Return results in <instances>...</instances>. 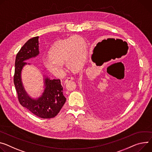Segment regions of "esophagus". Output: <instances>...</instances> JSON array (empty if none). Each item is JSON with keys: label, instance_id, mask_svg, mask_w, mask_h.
<instances>
[{"label": "esophagus", "instance_id": "obj_1", "mask_svg": "<svg viewBox=\"0 0 152 152\" xmlns=\"http://www.w3.org/2000/svg\"><path fill=\"white\" fill-rule=\"evenodd\" d=\"M74 79H75V78L73 76H70V77H67V79H66L65 82H64V84H66L67 82H70V81H72V80H73Z\"/></svg>", "mask_w": 152, "mask_h": 152}]
</instances>
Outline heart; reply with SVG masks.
Returning <instances> with one entry per match:
<instances>
[{
  "label": "heart",
  "instance_id": "b5f03b06",
  "mask_svg": "<svg viewBox=\"0 0 152 152\" xmlns=\"http://www.w3.org/2000/svg\"><path fill=\"white\" fill-rule=\"evenodd\" d=\"M87 51L86 40L79 36H72L54 44L49 56L43 59V63L50 72L62 77L65 73L64 62L70 68H80L86 60Z\"/></svg>",
  "mask_w": 152,
  "mask_h": 152
}]
</instances>
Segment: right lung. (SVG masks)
<instances>
[{
  "label": "right lung",
  "mask_w": 152,
  "mask_h": 152,
  "mask_svg": "<svg viewBox=\"0 0 152 152\" xmlns=\"http://www.w3.org/2000/svg\"><path fill=\"white\" fill-rule=\"evenodd\" d=\"M39 36L33 37L27 41L17 54L14 84L19 101L23 107L39 118L49 119L59 113L66 101L61 80L51 79L45 76L44 92L38 98L33 99L27 94L21 79L22 68L27 64L25 61L35 58L39 54Z\"/></svg>",
  "instance_id": "obj_1"
}]
</instances>
